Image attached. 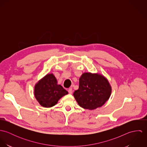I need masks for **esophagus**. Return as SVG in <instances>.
Here are the masks:
<instances>
[{
    "mask_svg": "<svg viewBox=\"0 0 147 147\" xmlns=\"http://www.w3.org/2000/svg\"><path fill=\"white\" fill-rule=\"evenodd\" d=\"M68 93H69V94H72V88H69L68 89Z\"/></svg>",
    "mask_w": 147,
    "mask_h": 147,
    "instance_id": "34e87169",
    "label": "esophagus"
}]
</instances>
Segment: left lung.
<instances>
[{"label": "left lung", "instance_id": "1", "mask_svg": "<svg viewBox=\"0 0 147 147\" xmlns=\"http://www.w3.org/2000/svg\"><path fill=\"white\" fill-rule=\"evenodd\" d=\"M111 92V87L104 76L85 72L79 79V89L75 91L74 96L82 107L94 110L104 105Z\"/></svg>", "mask_w": 147, "mask_h": 147}]
</instances>
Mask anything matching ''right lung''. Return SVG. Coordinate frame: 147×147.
<instances>
[{
  "label": "right lung",
  "mask_w": 147,
  "mask_h": 147,
  "mask_svg": "<svg viewBox=\"0 0 147 147\" xmlns=\"http://www.w3.org/2000/svg\"><path fill=\"white\" fill-rule=\"evenodd\" d=\"M68 94L53 74H47L34 86V96L40 104L44 107L56 105L58 100Z\"/></svg>",
  "instance_id": "obj_1"
}]
</instances>
